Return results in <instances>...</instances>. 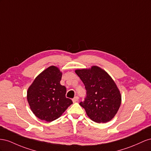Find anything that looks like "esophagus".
I'll return each instance as SVG.
<instances>
[{
	"label": "esophagus",
	"mask_w": 151,
	"mask_h": 151,
	"mask_svg": "<svg viewBox=\"0 0 151 151\" xmlns=\"http://www.w3.org/2000/svg\"><path fill=\"white\" fill-rule=\"evenodd\" d=\"M78 99H79V98H78V96H75L74 98L73 99L72 101H73V102H77V101H78Z\"/></svg>",
	"instance_id": "1"
}]
</instances>
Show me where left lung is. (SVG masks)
I'll return each instance as SVG.
<instances>
[{"label": "left lung", "instance_id": "8db88e82", "mask_svg": "<svg viewBox=\"0 0 151 151\" xmlns=\"http://www.w3.org/2000/svg\"><path fill=\"white\" fill-rule=\"evenodd\" d=\"M75 73L85 85L87 97L80 105L92 121L101 123L113 119L119 108L122 96L114 80L102 68L76 70Z\"/></svg>", "mask_w": 151, "mask_h": 151}]
</instances>
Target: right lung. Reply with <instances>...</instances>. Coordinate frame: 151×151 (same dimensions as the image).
Returning a JSON list of instances; mask_svg holds the SVG:
<instances>
[{"label":"right lung","instance_id":"add662e5","mask_svg":"<svg viewBox=\"0 0 151 151\" xmlns=\"http://www.w3.org/2000/svg\"><path fill=\"white\" fill-rule=\"evenodd\" d=\"M62 72L51 66L34 80L27 91V100L33 114L47 122L59 118L73 104L66 97V88L60 84Z\"/></svg>","mask_w":151,"mask_h":151}]
</instances>
